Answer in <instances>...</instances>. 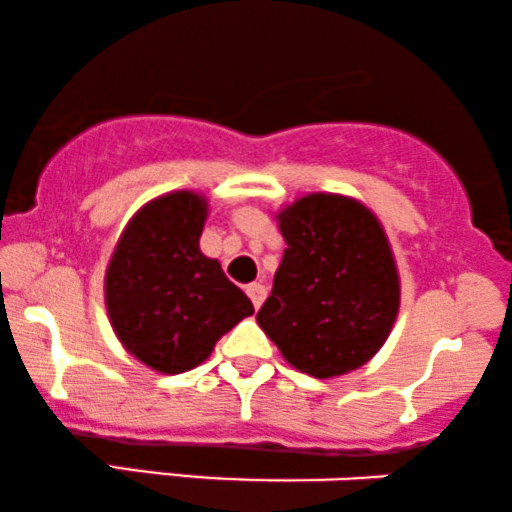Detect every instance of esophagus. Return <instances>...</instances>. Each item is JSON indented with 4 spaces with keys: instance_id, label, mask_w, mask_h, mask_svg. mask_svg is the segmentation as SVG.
I'll list each match as a JSON object with an SVG mask.
<instances>
[{
    "instance_id": "esophagus-1",
    "label": "esophagus",
    "mask_w": 512,
    "mask_h": 512,
    "mask_svg": "<svg viewBox=\"0 0 512 512\" xmlns=\"http://www.w3.org/2000/svg\"><path fill=\"white\" fill-rule=\"evenodd\" d=\"M248 296L250 301L255 308H260V305L264 303V298H267V289H264V284H260V281H255V284H248Z\"/></svg>"
}]
</instances>
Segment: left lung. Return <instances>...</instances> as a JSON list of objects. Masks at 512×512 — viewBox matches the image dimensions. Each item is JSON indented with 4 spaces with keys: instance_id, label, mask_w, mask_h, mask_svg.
<instances>
[{
    "instance_id": "obj_1",
    "label": "left lung",
    "mask_w": 512,
    "mask_h": 512,
    "mask_svg": "<svg viewBox=\"0 0 512 512\" xmlns=\"http://www.w3.org/2000/svg\"><path fill=\"white\" fill-rule=\"evenodd\" d=\"M276 219L289 248L257 322L301 373L332 378L361 368L390 337L399 310L383 226L356 199L325 192Z\"/></svg>"
}]
</instances>
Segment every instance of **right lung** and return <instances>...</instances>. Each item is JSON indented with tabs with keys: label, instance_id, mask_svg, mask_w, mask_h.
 <instances>
[{
	"label": "right lung",
	"instance_id": "right-lung-1",
	"mask_svg": "<svg viewBox=\"0 0 512 512\" xmlns=\"http://www.w3.org/2000/svg\"><path fill=\"white\" fill-rule=\"evenodd\" d=\"M207 199L170 192L122 231L105 272V305L122 346L158 373H185L243 317L250 298L199 250Z\"/></svg>",
	"mask_w": 512,
	"mask_h": 512
}]
</instances>
